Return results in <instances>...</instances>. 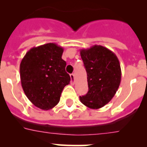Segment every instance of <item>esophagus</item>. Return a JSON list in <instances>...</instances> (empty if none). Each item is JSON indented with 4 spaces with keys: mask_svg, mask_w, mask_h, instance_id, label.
<instances>
[{
    "mask_svg": "<svg viewBox=\"0 0 147 147\" xmlns=\"http://www.w3.org/2000/svg\"><path fill=\"white\" fill-rule=\"evenodd\" d=\"M70 76H71V84H74V81H75V76H74V74H71V75H70Z\"/></svg>",
    "mask_w": 147,
    "mask_h": 147,
    "instance_id": "obj_1",
    "label": "esophagus"
}]
</instances>
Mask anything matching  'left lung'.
Masks as SVG:
<instances>
[{"label": "left lung", "mask_w": 147, "mask_h": 147, "mask_svg": "<svg viewBox=\"0 0 147 147\" xmlns=\"http://www.w3.org/2000/svg\"><path fill=\"white\" fill-rule=\"evenodd\" d=\"M80 55L88 76V92L80 99L89 108H101L112 99L120 85L119 59L108 49L97 45L82 49Z\"/></svg>", "instance_id": "obj_1"}]
</instances>
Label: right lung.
<instances>
[{
    "label": "right lung",
    "mask_w": 147,
    "mask_h": 147,
    "mask_svg": "<svg viewBox=\"0 0 147 147\" xmlns=\"http://www.w3.org/2000/svg\"><path fill=\"white\" fill-rule=\"evenodd\" d=\"M62 53L61 46L50 42L30 49L20 62L23 91L38 108L47 110L55 107L63 88L70 83Z\"/></svg>",
    "instance_id": "add662e5"
}]
</instances>
